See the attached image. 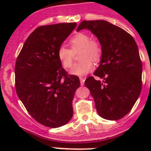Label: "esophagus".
I'll return each instance as SVG.
<instances>
[{"mask_svg": "<svg viewBox=\"0 0 151 151\" xmlns=\"http://www.w3.org/2000/svg\"><path fill=\"white\" fill-rule=\"evenodd\" d=\"M80 84H81L82 86L83 85H84L85 84V78H83V77H80Z\"/></svg>", "mask_w": 151, "mask_h": 151, "instance_id": "esophagus-1", "label": "esophagus"}]
</instances>
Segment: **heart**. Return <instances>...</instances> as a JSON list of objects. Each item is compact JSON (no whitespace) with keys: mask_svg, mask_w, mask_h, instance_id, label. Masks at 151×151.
<instances>
[{"mask_svg":"<svg viewBox=\"0 0 151 151\" xmlns=\"http://www.w3.org/2000/svg\"><path fill=\"white\" fill-rule=\"evenodd\" d=\"M71 50L61 46L57 52L58 58L65 68L72 66L74 55L73 52L80 50L79 59L81 60L71 68L70 74L83 77L94 69V62L99 61L101 57V45L96 39H91V36L85 33H79L69 39Z\"/></svg>","mask_w":151,"mask_h":151,"instance_id":"b5f03b06","label":"heart"}]
</instances>
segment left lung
I'll return each instance as SVG.
<instances>
[{"mask_svg": "<svg viewBox=\"0 0 151 151\" xmlns=\"http://www.w3.org/2000/svg\"><path fill=\"white\" fill-rule=\"evenodd\" d=\"M88 29L95 35L102 53L99 66L85 85L89 88L99 115L116 121L132 109L142 89V66L134 38L105 20L83 21L77 31Z\"/></svg>", "mask_w": 151, "mask_h": 151, "instance_id": "obj_1", "label": "left lung"}]
</instances>
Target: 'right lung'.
<instances>
[{
    "label": "right lung",
    "mask_w": 151,
    "mask_h": 151,
    "mask_svg": "<svg viewBox=\"0 0 151 151\" xmlns=\"http://www.w3.org/2000/svg\"><path fill=\"white\" fill-rule=\"evenodd\" d=\"M77 23L44 25L28 36L15 64L18 97L41 124L58 128L73 115L72 101L80 86L79 77L68 75L58 58V50Z\"/></svg>",
    "instance_id": "right-lung-1"
}]
</instances>
